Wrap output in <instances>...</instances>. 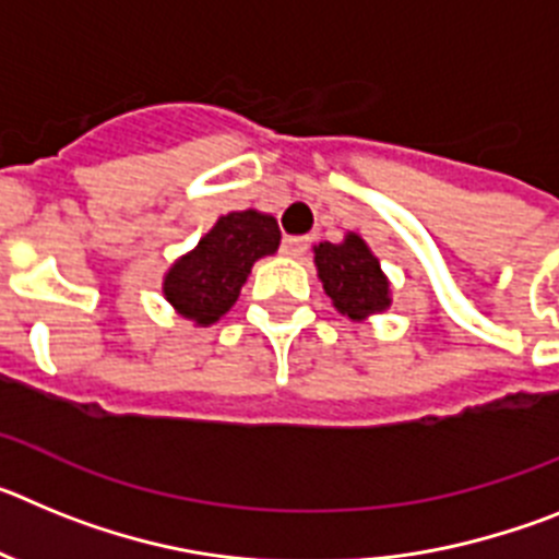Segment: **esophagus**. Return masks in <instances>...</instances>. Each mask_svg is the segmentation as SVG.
Segmentation results:
<instances>
[{"mask_svg": "<svg viewBox=\"0 0 559 559\" xmlns=\"http://www.w3.org/2000/svg\"><path fill=\"white\" fill-rule=\"evenodd\" d=\"M308 246H310L308 237L288 235V237H285V240H283V254H288V257H302L305 251H308Z\"/></svg>", "mask_w": 559, "mask_h": 559, "instance_id": "34e87169", "label": "esophagus"}]
</instances>
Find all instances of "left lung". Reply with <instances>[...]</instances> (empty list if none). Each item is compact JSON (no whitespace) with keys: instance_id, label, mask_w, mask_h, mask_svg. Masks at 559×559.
Segmentation results:
<instances>
[{"instance_id":"obj_1","label":"left lung","mask_w":559,"mask_h":559,"mask_svg":"<svg viewBox=\"0 0 559 559\" xmlns=\"http://www.w3.org/2000/svg\"><path fill=\"white\" fill-rule=\"evenodd\" d=\"M313 254L324 294L333 299L338 313L360 322L392 305L389 280L380 271L378 257L355 231L344 237V243H319Z\"/></svg>"}]
</instances>
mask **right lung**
<instances>
[{
    "mask_svg": "<svg viewBox=\"0 0 559 559\" xmlns=\"http://www.w3.org/2000/svg\"><path fill=\"white\" fill-rule=\"evenodd\" d=\"M276 218L257 210L221 215L199 246L165 274V299L190 322H218L237 302L251 265L280 249Z\"/></svg>",
    "mask_w": 559,
    "mask_h": 559,
    "instance_id": "obj_1",
    "label": "right lung"
}]
</instances>
